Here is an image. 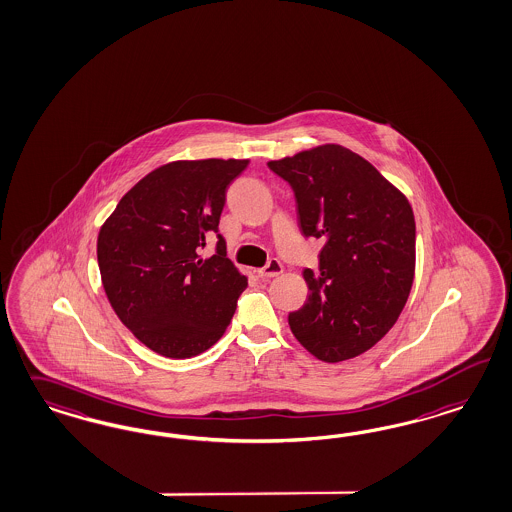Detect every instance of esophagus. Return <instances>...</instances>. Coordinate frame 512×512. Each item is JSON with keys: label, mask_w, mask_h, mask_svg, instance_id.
I'll return each instance as SVG.
<instances>
[{"label": "esophagus", "mask_w": 512, "mask_h": 512, "mask_svg": "<svg viewBox=\"0 0 512 512\" xmlns=\"http://www.w3.org/2000/svg\"><path fill=\"white\" fill-rule=\"evenodd\" d=\"M283 272V265L278 261V259H272V261H268V265L263 266V268H259L257 270V274L261 276V278H265V280H270V278H276V276H280Z\"/></svg>", "instance_id": "obj_1"}]
</instances>
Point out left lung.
Instances as JSON below:
<instances>
[{
  "label": "left lung",
  "mask_w": 512,
  "mask_h": 512,
  "mask_svg": "<svg viewBox=\"0 0 512 512\" xmlns=\"http://www.w3.org/2000/svg\"><path fill=\"white\" fill-rule=\"evenodd\" d=\"M268 168L295 193L300 230L323 238L304 268L306 304L289 314L300 344L325 363L357 357L395 325L416 268L412 206L369 160L325 143Z\"/></svg>",
  "instance_id": "8db88e82"
}]
</instances>
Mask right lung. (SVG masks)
<instances>
[{
  "mask_svg": "<svg viewBox=\"0 0 512 512\" xmlns=\"http://www.w3.org/2000/svg\"><path fill=\"white\" fill-rule=\"evenodd\" d=\"M247 159L174 160L124 194L98 234L107 300L132 335L172 359L206 352L223 336L247 278L217 251L202 257L230 183Z\"/></svg>",
  "mask_w": 512,
  "mask_h": 512,
  "instance_id": "1",
  "label": "right lung"
}]
</instances>
